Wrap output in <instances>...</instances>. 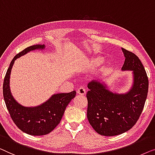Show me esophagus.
<instances>
[{
	"label": "esophagus",
	"mask_w": 155,
	"mask_h": 155,
	"mask_svg": "<svg viewBox=\"0 0 155 155\" xmlns=\"http://www.w3.org/2000/svg\"><path fill=\"white\" fill-rule=\"evenodd\" d=\"M77 93L78 95H86V89L83 88V87H80V88L77 90Z\"/></svg>",
	"instance_id": "1"
}]
</instances>
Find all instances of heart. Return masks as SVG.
<instances>
[{
    "label": "heart",
    "instance_id": "heart-1",
    "mask_svg": "<svg viewBox=\"0 0 155 155\" xmlns=\"http://www.w3.org/2000/svg\"><path fill=\"white\" fill-rule=\"evenodd\" d=\"M100 61H101V59L100 58H95L91 60H86L84 62L81 67V71H86L89 70V69H91L95 65L99 64Z\"/></svg>",
    "mask_w": 155,
    "mask_h": 155
}]
</instances>
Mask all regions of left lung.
Instances as JSON below:
<instances>
[{
	"label": "left lung",
	"mask_w": 155,
	"mask_h": 155,
	"mask_svg": "<svg viewBox=\"0 0 155 155\" xmlns=\"http://www.w3.org/2000/svg\"><path fill=\"white\" fill-rule=\"evenodd\" d=\"M125 57L121 69L133 71L134 84L125 94L111 92L100 81L88 84L87 118L97 134L104 136L121 134L138 120L148 92V78L138 56L122 48Z\"/></svg>",
	"instance_id": "left-lung-1"
}]
</instances>
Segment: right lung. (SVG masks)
I'll use <instances>...</instances> for the list:
<instances>
[{"instance_id":"obj_1","label":"right lung","mask_w":155,"mask_h":155,"mask_svg":"<svg viewBox=\"0 0 155 155\" xmlns=\"http://www.w3.org/2000/svg\"><path fill=\"white\" fill-rule=\"evenodd\" d=\"M44 48L45 45H31L17 54L10 62L3 81V97L10 117L19 129L31 136H43L51 133L60 124L67 106L77 93L74 91L54 94L44 103L34 107L21 106L12 97L10 89V76L15 60L29 51Z\"/></svg>"}]
</instances>
